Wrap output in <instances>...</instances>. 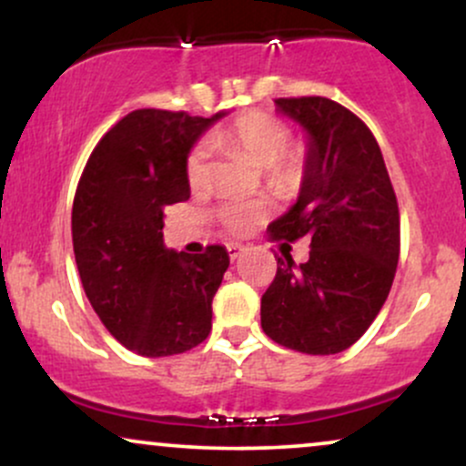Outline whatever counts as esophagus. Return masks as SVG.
<instances>
[{
	"label": "esophagus",
	"mask_w": 466,
	"mask_h": 466,
	"mask_svg": "<svg viewBox=\"0 0 466 466\" xmlns=\"http://www.w3.org/2000/svg\"><path fill=\"white\" fill-rule=\"evenodd\" d=\"M243 245H240V243H229L228 245V254H229V258H232V260H237L238 258V256L240 254H243Z\"/></svg>",
	"instance_id": "1"
}]
</instances>
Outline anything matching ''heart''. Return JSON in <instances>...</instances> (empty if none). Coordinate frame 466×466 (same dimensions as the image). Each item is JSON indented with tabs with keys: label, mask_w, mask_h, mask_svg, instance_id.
<instances>
[{
	"label": "heart",
	"mask_w": 466,
	"mask_h": 466,
	"mask_svg": "<svg viewBox=\"0 0 466 466\" xmlns=\"http://www.w3.org/2000/svg\"><path fill=\"white\" fill-rule=\"evenodd\" d=\"M212 142L228 151L243 153L256 166H263L267 179L280 192L298 188L302 179V157L287 151L291 144V131L282 120L263 114V111H245L226 129L217 131ZM208 142L197 144L186 159V179L192 188H199L208 177ZM269 215L265 201H228L218 208V218L232 234H248Z\"/></svg>",
	"instance_id": "heart-1"
}]
</instances>
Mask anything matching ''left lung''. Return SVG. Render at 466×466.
I'll return each mask as SVG.
<instances>
[{"mask_svg": "<svg viewBox=\"0 0 466 466\" xmlns=\"http://www.w3.org/2000/svg\"><path fill=\"white\" fill-rule=\"evenodd\" d=\"M307 136L298 199L269 238L311 240L309 260L278 258L260 300L267 337L307 355L350 349L374 322L399 263V206L381 148L346 106L322 96L278 98Z\"/></svg>", "mask_w": 466, "mask_h": 466, "instance_id": "1", "label": "left lung"}]
</instances>
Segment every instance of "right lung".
Returning <instances> with one entry per match:
<instances>
[{
  "mask_svg": "<svg viewBox=\"0 0 466 466\" xmlns=\"http://www.w3.org/2000/svg\"><path fill=\"white\" fill-rule=\"evenodd\" d=\"M137 109L98 142L72 208L80 282L111 335L142 357L195 349L212 329L228 249L186 254L164 245V208L186 201V159L226 117Z\"/></svg>",
  "mask_w": 466,
  "mask_h": 466,
  "instance_id": "1",
  "label": "right lung"
}]
</instances>
